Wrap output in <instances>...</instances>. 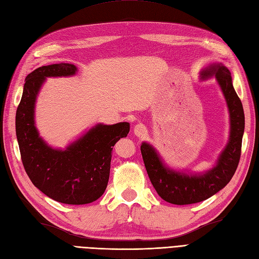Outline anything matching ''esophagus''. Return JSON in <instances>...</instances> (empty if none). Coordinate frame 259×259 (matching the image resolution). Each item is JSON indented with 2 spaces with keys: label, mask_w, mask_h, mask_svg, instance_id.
Segmentation results:
<instances>
[{
  "label": "esophagus",
  "mask_w": 259,
  "mask_h": 259,
  "mask_svg": "<svg viewBox=\"0 0 259 259\" xmlns=\"http://www.w3.org/2000/svg\"><path fill=\"white\" fill-rule=\"evenodd\" d=\"M146 133H147V128H146V126H145L144 124H137V125H135L134 134H135L136 137H143V136L146 135Z\"/></svg>",
  "instance_id": "esophagus-1"
}]
</instances>
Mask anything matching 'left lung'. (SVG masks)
I'll use <instances>...</instances> for the list:
<instances>
[{"mask_svg":"<svg viewBox=\"0 0 259 259\" xmlns=\"http://www.w3.org/2000/svg\"><path fill=\"white\" fill-rule=\"evenodd\" d=\"M214 77L226 101L230 114V136L228 144L212 168L191 174L168 167L156 148L146 142L141 151L148 177L159 197L169 203L184 205L209 199L229 184L241 158L245 116L241 100L233 87L231 72L222 64H211L200 72L201 80Z\"/></svg>","mask_w":259,"mask_h":259,"instance_id":"8db88e82","label":"left lung"}]
</instances>
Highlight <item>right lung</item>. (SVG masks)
Here are the masks:
<instances>
[{"mask_svg":"<svg viewBox=\"0 0 259 259\" xmlns=\"http://www.w3.org/2000/svg\"><path fill=\"white\" fill-rule=\"evenodd\" d=\"M77 71L72 64H55L30 72L25 79L15 118L25 171L42 193L65 204L91 203L104 193L113 147L130 132L126 122L100 123L65 149L54 148L42 140L35 125V105L44 82L52 77H71Z\"/></svg>","mask_w":259,"mask_h":259,"instance_id":"obj_1","label":"right lung"}]
</instances>
